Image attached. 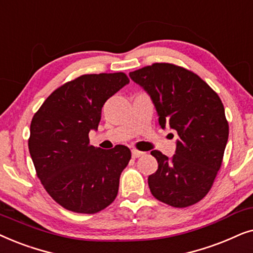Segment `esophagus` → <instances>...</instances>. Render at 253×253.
Returning <instances> with one entry per match:
<instances>
[{"instance_id":"esophagus-1","label":"esophagus","mask_w":253,"mask_h":253,"mask_svg":"<svg viewBox=\"0 0 253 253\" xmlns=\"http://www.w3.org/2000/svg\"><path fill=\"white\" fill-rule=\"evenodd\" d=\"M144 153H142V151H140V150H136V149H133L132 150V156L134 157V158H137V157H140V156H142Z\"/></svg>"}]
</instances>
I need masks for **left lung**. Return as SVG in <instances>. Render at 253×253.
Instances as JSON below:
<instances>
[{
	"label": "left lung",
	"mask_w": 253,
	"mask_h": 253,
	"mask_svg": "<svg viewBox=\"0 0 253 253\" xmlns=\"http://www.w3.org/2000/svg\"><path fill=\"white\" fill-rule=\"evenodd\" d=\"M150 96L162 128L177 130L176 154L153 150L158 169L148 177L151 194L183 208L199 203L220 170L229 125L220 97L197 74L172 63H153L129 73Z\"/></svg>",
	"instance_id": "8db88e82"
}]
</instances>
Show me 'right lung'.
Instances as JSON below:
<instances>
[{"instance_id":"obj_1","label":"right lung","mask_w":253,"mask_h":253,"mask_svg":"<svg viewBox=\"0 0 253 253\" xmlns=\"http://www.w3.org/2000/svg\"><path fill=\"white\" fill-rule=\"evenodd\" d=\"M128 83L125 73L82 75L54 90L32 118L29 150L37 176L66 210L95 214L117 198L129 148L90 146L89 132L98 128L106 100Z\"/></svg>"}]
</instances>
